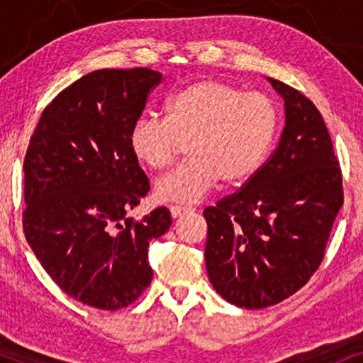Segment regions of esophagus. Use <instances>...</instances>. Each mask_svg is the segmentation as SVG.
Segmentation results:
<instances>
[{"instance_id": "obj_1", "label": "esophagus", "mask_w": 363, "mask_h": 363, "mask_svg": "<svg viewBox=\"0 0 363 363\" xmlns=\"http://www.w3.org/2000/svg\"><path fill=\"white\" fill-rule=\"evenodd\" d=\"M191 208H186V206H178V205H172L170 206V213L173 218H180L182 215H185V213L190 211Z\"/></svg>"}]
</instances>
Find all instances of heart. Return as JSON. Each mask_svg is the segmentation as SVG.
I'll return each mask as SVG.
<instances>
[{"mask_svg": "<svg viewBox=\"0 0 363 363\" xmlns=\"http://www.w3.org/2000/svg\"><path fill=\"white\" fill-rule=\"evenodd\" d=\"M277 130L279 112L264 94L203 79L168 97L165 117H138L128 132V145L138 162L163 170L188 143L190 160L158 178L153 195L162 203L193 205L220 178L236 185L255 177Z\"/></svg>", "mask_w": 363, "mask_h": 363, "instance_id": "heart-1", "label": "heart"}]
</instances>
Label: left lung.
Segmentation results:
<instances>
[{"instance_id":"obj_1","label":"left lung","mask_w":363,"mask_h":363,"mask_svg":"<svg viewBox=\"0 0 363 363\" xmlns=\"http://www.w3.org/2000/svg\"><path fill=\"white\" fill-rule=\"evenodd\" d=\"M267 81L284 101L277 148L240 191L203 213L208 279L223 299L245 309L274 306L311 279L344 203L320 112L296 89Z\"/></svg>"}]
</instances>
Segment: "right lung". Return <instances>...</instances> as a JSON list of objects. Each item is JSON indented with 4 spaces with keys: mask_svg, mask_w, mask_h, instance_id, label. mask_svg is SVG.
Here are the masks:
<instances>
[{
    "mask_svg": "<svg viewBox=\"0 0 363 363\" xmlns=\"http://www.w3.org/2000/svg\"><path fill=\"white\" fill-rule=\"evenodd\" d=\"M162 77L147 67L89 72L44 108L29 140L24 235L51 279L96 309L140 297L153 276L148 242L172 226L165 206L127 216L150 188L128 132Z\"/></svg>",
    "mask_w": 363,
    "mask_h": 363,
    "instance_id": "right-lung-1",
    "label": "right lung"
}]
</instances>
